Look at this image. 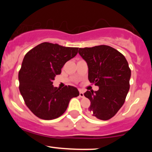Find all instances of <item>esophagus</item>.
Here are the masks:
<instances>
[{"label": "esophagus", "instance_id": "34e87169", "mask_svg": "<svg viewBox=\"0 0 152 152\" xmlns=\"http://www.w3.org/2000/svg\"><path fill=\"white\" fill-rule=\"evenodd\" d=\"M79 96L81 97V98H83L84 96V94H83V92L82 91H79Z\"/></svg>", "mask_w": 152, "mask_h": 152}]
</instances>
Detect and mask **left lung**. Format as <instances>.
Segmentation results:
<instances>
[{"label": "left lung", "mask_w": 152, "mask_h": 152, "mask_svg": "<svg viewBox=\"0 0 152 152\" xmlns=\"http://www.w3.org/2000/svg\"><path fill=\"white\" fill-rule=\"evenodd\" d=\"M78 53L87 63L89 81L99 88L84 93L91 102L88 112L99 119L109 120L123 106L129 90L128 62L123 54L106 45L80 48Z\"/></svg>", "instance_id": "8db88e82"}]
</instances>
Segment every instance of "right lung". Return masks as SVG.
Instances as JSON below:
<instances>
[{
    "mask_svg": "<svg viewBox=\"0 0 152 152\" xmlns=\"http://www.w3.org/2000/svg\"><path fill=\"white\" fill-rule=\"evenodd\" d=\"M78 48L44 42L29 50L18 74L19 90L26 106L41 119L51 120L66 111L72 98L79 95L74 86L54 87L53 81Z\"/></svg>",
    "mask_w": 152,
    "mask_h": 152,
    "instance_id": "1",
    "label": "right lung"
}]
</instances>
